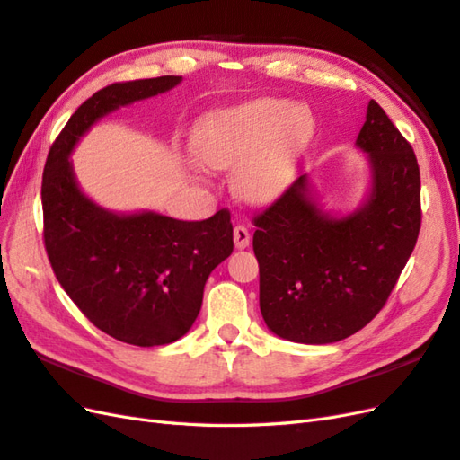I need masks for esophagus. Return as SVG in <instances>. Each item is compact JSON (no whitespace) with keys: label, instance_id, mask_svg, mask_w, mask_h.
<instances>
[{"label":"esophagus","instance_id":"esophagus-1","mask_svg":"<svg viewBox=\"0 0 460 460\" xmlns=\"http://www.w3.org/2000/svg\"><path fill=\"white\" fill-rule=\"evenodd\" d=\"M233 241H234V249H239V251L246 249V246H249V243H251L249 229H246L244 226L234 227L233 229Z\"/></svg>","mask_w":460,"mask_h":460}]
</instances>
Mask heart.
<instances>
[{
  "mask_svg": "<svg viewBox=\"0 0 460 460\" xmlns=\"http://www.w3.org/2000/svg\"><path fill=\"white\" fill-rule=\"evenodd\" d=\"M311 129L313 116L303 104L256 99L208 118L194 132L190 151L206 169L239 163L233 176L237 192L249 202H268L286 186Z\"/></svg>",
  "mask_w": 460,
  "mask_h": 460,
  "instance_id": "1",
  "label": "heart"
}]
</instances>
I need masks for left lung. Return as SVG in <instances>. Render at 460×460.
Segmentation results:
<instances>
[{
	"label": "left lung",
	"mask_w": 460,
	"mask_h": 460,
	"mask_svg": "<svg viewBox=\"0 0 460 460\" xmlns=\"http://www.w3.org/2000/svg\"><path fill=\"white\" fill-rule=\"evenodd\" d=\"M356 147L369 164V190L356 209H324L309 174H301L254 219L261 313L289 342L332 344L361 331L383 309L416 246L418 161L373 99Z\"/></svg>",
	"instance_id": "1"
}]
</instances>
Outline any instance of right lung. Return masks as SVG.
Returning <instances> with one entry per match:
<instances>
[{"instance_id": "right-lung-1", "label": "right lung", "mask_w": 460, "mask_h": 460, "mask_svg": "<svg viewBox=\"0 0 460 460\" xmlns=\"http://www.w3.org/2000/svg\"><path fill=\"white\" fill-rule=\"evenodd\" d=\"M181 81L163 75L97 91L56 137L42 174L44 244L58 281L99 331L141 348L171 344L190 331L209 274L233 252L231 216L227 209L204 221L149 209L118 214L81 190L69 155L101 118Z\"/></svg>"}]
</instances>
